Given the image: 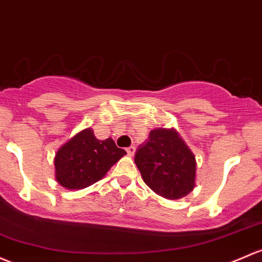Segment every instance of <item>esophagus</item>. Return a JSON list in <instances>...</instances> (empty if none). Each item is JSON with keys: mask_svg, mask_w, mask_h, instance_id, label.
Wrapping results in <instances>:
<instances>
[{"mask_svg": "<svg viewBox=\"0 0 262 262\" xmlns=\"http://www.w3.org/2000/svg\"><path fill=\"white\" fill-rule=\"evenodd\" d=\"M126 153H128L129 157H133L134 153H136V147H133V145H130V147L126 148Z\"/></svg>", "mask_w": 262, "mask_h": 262, "instance_id": "obj_1", "label": "esophagus"}]
</instances>
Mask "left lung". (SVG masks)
<instances>
[{
  "label": "left lung",
  "instance_id": "8db88e82",
  "mask_svg": "<svg viewBox=\"0 0 262 262\" xmlns=\"http://www.w3.org/2000/svg\"><path fill=\"white\" fill-rule=\"evenodd\" d=\"M134 162L145 184L159 196L180 200L193 191L196 158L174 129L150 130Z\"/></svg>",
  "mask_w": 262,
  "mask_h": 262
}]
</instances>
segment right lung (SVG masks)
Returning a JSON list of instances; mask_svg holds the SVG:
<instances>
[{"instance_id":"1","label":"right lung","mask_w":262,"mask_h":262,"mask_svg":"<svg viewBox=\"0 0 262 262\" xmlns=\"http://www.w3.org/2000/svg\"><path fill=\"white\" fill-rule=\"evenodd\" d=\"M114 140L95 138L92 128L79 132L55 156V177L68 189H82L100 181L125 156Z\"/></svg>"}]
</instances>
